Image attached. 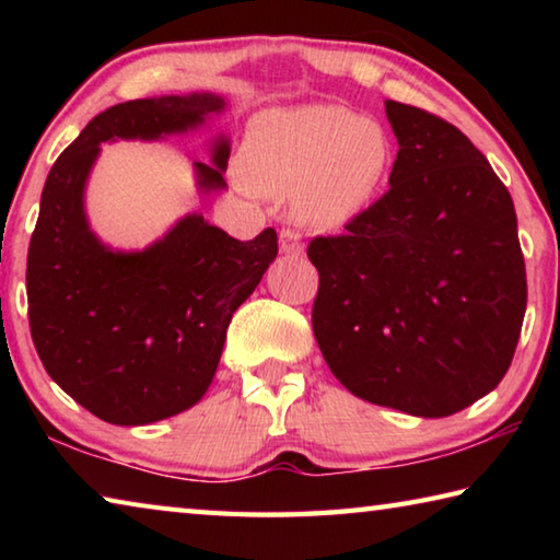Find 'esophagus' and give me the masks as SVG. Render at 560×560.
<instances>
[{"mask_svg":"<svg viewBox=\"0 0 560 560\" xmlns=\"http://www.w3.org/2000/svg\"><path fill=\"white\" fill-rule=\"evenodd\" d=\"M279 249L289 257H301L303 254V244H301V234L293 230H281L279 234Z\"/></svg>","mask_w":560,"mask_h":560,"instance_id":"34e87169","label":"esophagus"}]
</instances>
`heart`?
<instances>
[{
    "instance_id": "1",
    "label": "heart",
    "mask_w": 560,
    "mask_h": 560,
    "mask_svg": "<svg viewBox=\"0 0 560 560\" xmlns=\"http://www.w3.org/2000/svg\"><path fill=\"white\" fill-rule=\"evenodd\" d=\"M393 143L373 120L343 106L273 108L244 140L246 179L264 195H293V214L311 230H340L381 192Z\"/></svg>"
}]
</instances>
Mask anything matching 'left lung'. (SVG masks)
<instances>
[{
	"label": "left lung",
	"instance_id": "obj_1",
	"mask_svg": "<svg viewBox=\"0 0 560 560\" xmlns=\"http://www.w3.org/2000/svg\"><path fill=\"white\" fill-rule=\"evenodd\" d=\"M390 189L316 236L314 334L360 400L447 417L506 375L526 314V267L509 189L447 120L387 101Z\"/></svg>",
	"mask_w": 560,
	"mask_h": 560
}]
</instances>
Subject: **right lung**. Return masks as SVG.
I'll return each mask as SVG.
<instances>
[{"label":"right lung","mask_w":560,"mask_h":560,"mask_svg":"<svg viewBox=\"0 0 560 560\" xmlns=\"http://www.w3.org/2000/svg\"><path fill=\"white\" fill-rule=\"evenodd\" d=\"M226 110L212 91L118 103L93 118L46 177L26 257L32 338L46 373L81 407L120 428L179 415L202 400L234 311L277 259V232L240 242L187 212L143 249H113L93 232L86 187L101 145L167 140ZM230 138L192 163L202 197L226 189Z\"/></svg>","instance_id":"obj_1"}]
</instances>
